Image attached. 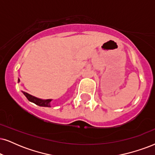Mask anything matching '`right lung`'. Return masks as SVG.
I'll use <instances>...</instances> for the list:
<instances>
[{
  "instance_id": "obj_1",
  "label": "right lung",
  "mask_w": 155,
  "mask_h": 155,
  "mask_svg": "<svg viewBox=\"0 0 155 155\" xmlns=\"http://www.w3.org/2000/svg\"><path fill=\"white\" fill-rule=\"evenodd\" d=\"M20 81L18 79V81ZM23 94H24L25 97H26L27 99H28V101H31V102H34V104H36V105L41 106V107H50V102H51V99H46V100H42V99H38V98L33 97L29 94L26 93V92L23 91Z\"/></svg>"
}]
</instances>
